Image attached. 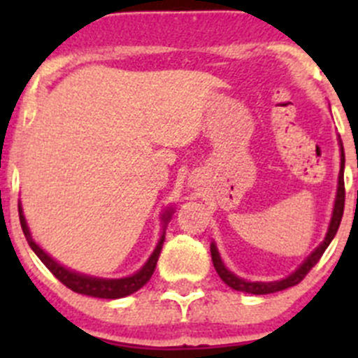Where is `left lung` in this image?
I'll return each instance as SVG.
<instances>
[{"instance_id": "left-lung-1", "label": "left lung", "mask_w": 358, "mask_h": 358, "mask_svg": "<svg viewBox=\"0 0 358 358\" xmlns=\"http://www.w3.org/2000/svg\"><path fill=\"white\" fill-rule=\"evenodd\" d=\"M338 143H339V152H341V164H339V175H338V189H336V199H334V206H333V215H331V222L329 227H327L326 237H324L322 243L319 244L308 256L305 258V262L294 270V272L289 273L287 277L280 280H273V282H251V280L243 279V277L236 275L234 272H230L229 268L223 263L222 256H220L218 248H216L215 241L211 243V259L213 265H215L216 272H218L220 279L230 286L232 289L236 291H243V292H249V294H270V292H277V291H284L287 287L296 286V284L301 282L305 279L306 273L312 270V266L317 265V262L320 259V256L324 255L327 246L331 244V241L334 239L336 232L339 229V223H341L343 218V209H345V178H343V173H345V150H343V143L341 138L338 136Z\"/></svg>"}]
</instances>
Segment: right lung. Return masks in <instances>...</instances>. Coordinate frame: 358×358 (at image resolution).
Wrapping results in <instances>:
<instances>
[{"label":"right lung","instance_id":"add662e5","mask_svg":"<svg viewBox=\"0 0 358 358\" xmlns=\"http://www.w3.org/2000/svg\"><path fill=\"white\" fill-rule=\"evenodd\" d=\"M173 213H175V208L169 206V208H166L164 213L161 215V220H162L161 237H159L156 249H154L152 255L149 256V259H147L145 265H143L142 268L136 270L133 275L121 277V279H103V277H93V275H86V273L76 272V270L67 268V266H64L62 263L57 262L55 258H52L45 249L32 239L31 230H29L27 222H25L22 204L19 202L20 225H22V232L25 239H27L29 246H31L32 251L36 252V256L45 263L46 268H48L50 272H52L53 275L64 284V286H67L69 289L79 292V294H86V296H92V298H103V299L124 298V296L133 294V292H136L140 287H143L147 282H149L154 270H156L159 255H161V249H162V243H164L166 225H168V222L171 220Z\"/></svg>","mask_w":358,"mask_h":358}]
</instances>
